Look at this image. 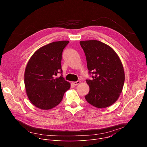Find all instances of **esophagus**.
Masks as SVG:
<instances>
[{"label":"esophagus","instance_id":"obj_1","mask_svg":"<svg viewBox=\"0 0 147 147\" xmlns=\"http://www.w3.org/2000/svg\"><path fill=\"white\" fill-rule=\"evenodd\" d=\"M73 84L74 85V86H77V85H78L80 83V81H74V82H73Z\"/></svg>","mask_w":147,"mask_h":147}]
</instances>
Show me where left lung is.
<instances>
[{
	"instance_id": "1",
	"label": "left lung",
	"mask_w": 147,
	"mask_h": 147,
	"mask_svg": "<svg viewBox=\"0 0 147 147\" xmlns=\"http://www.w3.org/2000/svg\"><path fill=\"white\" fill-rule=\"evenodd\" d=\"M84 52L89 73L92 80H87L90 87L86 100L97 108L113 105L122 92L124 71L116 52L109 45L97 40L80 42Z\"/></svg>"
}]
</instances>
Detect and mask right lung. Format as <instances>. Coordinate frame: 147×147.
I'll list each match as a JSON object with an SVG mask.
<instances>
[{
	"mask_svg": "<svg viewBox=\"0 0 147 147\" xmlns=\"http://www.w3.org/2000/svg\"><path fill=\"white\" fill-rule=\"evenodd\" d=\"M69 40L56 41L38 49L31 57L24 73L27 96L36 108L49 110L61 101L70 84L61 76V54Z\"/></svg>",
	"mask_w": 147,
	"mask_h": 147,
	"instance_id": "right-lung-1",
	"label": "right lung"
}]
</instances>
